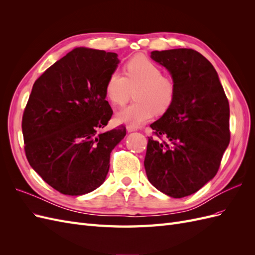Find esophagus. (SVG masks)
Here are the masks:
<instances>
[{
	"instance_id": "esophagus-1",
	"label": "esophagus",
	"mask_w": 255,
	"mask_h": 255,
	"mask_svg": "<svg viewBox=\"0 0 255 255\" xmlns=\"http://www.w3.org/2000/svg\"><path fill=\"white\" fill-rule=\"evenodd\" d=\"M127 129H128V132H134V130H137V128L128 126V127H127Z\"/></svg>"
}]
</instances>
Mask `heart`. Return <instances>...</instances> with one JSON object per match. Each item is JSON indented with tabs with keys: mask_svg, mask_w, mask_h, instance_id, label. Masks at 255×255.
<instances>
[{
	"mask_svg": "<svg viewBox=\"0 0 255 255\" xmlns=\"http://www.w3.org/2000/svg\"><path fill=\"white\" fill-rule=\"evenodd\" d=\"M125 75L113 71L105 83V94L114 104H126L135 90L136 102L117 113V120L130 127H139L155 113L164 114L173 103L174 83L164 76L161 69L150 58L137 55L125 65Z\"/></svg>",
	"mask_w": 255,
	"mask_h": 255,
	"instance_id": "obj_1",
	"label": "heart"
}]
</instances>
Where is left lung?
Wrapping results in <instances>:
<instances>
[{"mask_svg":"<svg viewBox=\"0 0 255 255\" xmlns=\"http://www.w3.org/2000/svg\"><path fill=\"white\" fill-rule=\"evenodd\" d=\"M170 72L173 103L150 126L144 157L149 182L172 198L195 194L218 172L230 143V106L218 74L192 49L153 51Z\"/></svg>","mask_w":255,"mask_h":255,"instance_id":"left-lung-1","label":"left lung"}]
</instances>
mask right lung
Masks as SVG:
<instances>
[{"label":"right lung","instance_id":"add662e5","mask_svg":"<svg viewBox=\"0 0 255 255\" xmlns=\"http://www.w3.org/2000/svg\"><path fill=\"white\" fill-rule=\"evenodd\" d=\"M117 54L76 48L34 83L22 117L29 165L60 194L81 196L105 181L125 126L101 132L112 118L105 83Z\"/></svg>","mask_w":255,"mask_h":255}]
</instances>
